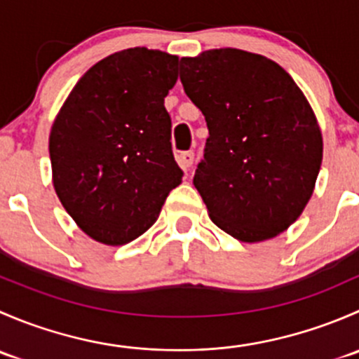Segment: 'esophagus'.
Returning <instances> with one entry per match:
<instances>
[{
	"instance_id": "34e87169",
	"label": "esophagus",
	"mask_w": 359,
	"mask_h": 359,
	"mask_svg": "<svg viewBox=\"0 0 359 359\" xmlns=\"http://www.w3.org/2000/svg\"><path fill=\"white\" fill-rule=\"evenodd\" d=\"M194 163V153L193 151H184V153L179 154V165L182 166L184 170H189Z\"/></svg>"
}]
</instances>
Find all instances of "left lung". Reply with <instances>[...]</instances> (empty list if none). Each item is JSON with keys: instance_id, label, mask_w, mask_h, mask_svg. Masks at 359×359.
I'll return each mask as SVG.
<instances>
[{"instance_id": "obj_1", "label": "left lung", "mask_w": 359, "mask_h": 359, "mask_svg": "<svg viewBox=\"0 0 359 359\" xmlns=\"http://www.w3.org/2000/svg\"><path fill=\"white\" fill-rule=\"evenodd\" d=\"M180 81L208 126L193 182L210 219L245 243L283 233L306 208L323 158L297 83L267 57L238 48L184 57Z\"/></svg>"}]
</instances>
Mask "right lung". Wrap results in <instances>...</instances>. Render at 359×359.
<instances>
[{
	"mask_svg": "<svg viewBox=\"0 0 359 359\" xmlns=\"http://www.w3.org/2000/svg\"><path fill=\"white\" fill-rule=\"evenodd\" d=\"M179 57L128 48L81 76L50 132L53 187L79 229L125 245L156 222L184 172L172 153L165 97Z\"/></svg>",
	"mask_w": 359,
	"mask_h": 359,
	"instance_id": "add662e5",
	"label": "right lung"
}]
</instances>
